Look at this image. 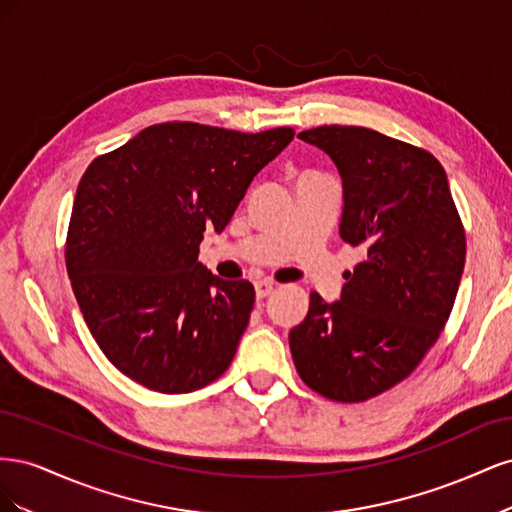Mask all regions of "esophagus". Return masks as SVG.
Here are the masks:
<instances>
[{"mask_svg":"<svg viewBox=\"0 0 512 512\" xmlns=\"http://www.w3.org/2000/svg\"><path fill=\"white\" fill-rule=\"evenodd\" d=\"M254 288H256V297H258V299H265V297H269V294H273L275 284H273V282H267V280H260V282L254 284Z\"/></svg>","mask_w":512,"mask_h":512,"instance_id":"34e87169","label":"esophagus"}]
</instances>
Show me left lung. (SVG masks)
Here are the masks:
<instances>
[{"mask_svg":"<svg viewBox=\"0 0 512 512\" xmlns=\"http://www.w3.org/2000/svg\"><path fill=\"white\" fill-rule=\"evenodd\" d=\"M344 183L339 235L365 252L342 297L309 294L288 335L309 389L354 404L406 380L438 342L466 265V230L442 164L429 151L361 126L299 134Z\"/></svg>","mask_w":512,"mask_h":512,"instance_id":"left-lung-1","label":"left lung"}]
</instances>
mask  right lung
Wrapping results in <instances>:
<instances>
[{"instance_id": "add662e5", "label": "right lung", "mask_w": 512, "mask_h": 512, "mask_svg": "<svg viewBox=\"0 0 512 512\" xmlns=\"http://www.w3.org/2000/svg\"><path fill=\"white\" fill-rule=\"evenodd\" d=\"M292 128L245 134L168 121L98 156L81 177L66 267L87 327L121 374L151 391L218 380L250 322L254 286L198 262Z\"/></svg>"}]
</instances>
